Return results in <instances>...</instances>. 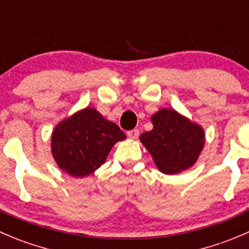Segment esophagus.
Listing matches in <instances>:
<instances>
[{
  "label": "esophagus",
  "instance_id": "obj_1",
  "mask_svg": "<svg viewBox=\"0 0 249 249\" xmlns=\"http://www.w3.org/2000/svg\"><path fill=\"white\" fill-rule=\"evenodd\" d=\"M140 135V131L137 129H134V130H130V131H127V137L131 140H135L137 139Z\"/></svg>",
  "mask_w": 249,
  "mask_h": 249
}]
</instances>
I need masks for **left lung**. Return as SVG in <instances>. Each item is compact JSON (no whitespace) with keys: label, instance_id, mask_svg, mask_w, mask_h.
<instances>
[{"label":"left lung","instance_id":"1","mask_svg":"<svg viewBox=\"0 0 249 249\" xmlns=\"http://www.w3.org/2000/svg\"><path fill=\"white\" fill-rule=\"evenodd\" d=\"M153 129L140 141L152 154L157 168L173 175L191 168L204 146V130L174 109H159L151 118Z\"/></svg>","mask_w":249,"mask_h":249}]
</instances>
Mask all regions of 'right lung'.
Segmentation results:
<instances>
[{"instance_id": "add662e5", "label": "right lung", "mask_w": 249, "mask_h": 249, "mask_svg": "<svg viewBox=\"0 0 249 249\" xmlns=\"http://www.w3.org/2000/svg\"><path fill=\"white\" fill-rule=\"evenodd\" d=\"M125 139L117 124L105 119L95 108L86 107L54 127L51 149L64 173L84 178L100 168L112 147Z\"/></svg>"}]
</instances>
